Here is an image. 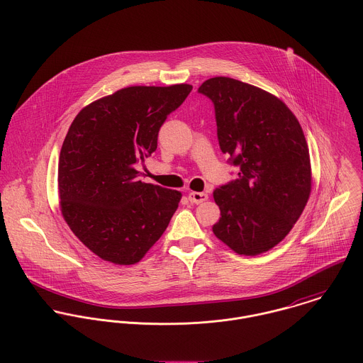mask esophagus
I'll return each instance as SVG.
<instances>
[{
    "label": "esophagus",
    "instance_id": "1",
    "mask_svg": "<svg viewBox=\"0 0 363 363\" xmlns=\"http://www.w3.org/2000/svg\"><path fill=\"white\" fill-rule=\"evenodd\" d=\"M189 200L193 204H201V203L207 201L208 194H206V193H199V191H191V193H189Z\"/></svg>",
    "mask_w": 363,
    "mask_h": 363
}]
</instances>
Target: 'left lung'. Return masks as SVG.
I'll use <instances>...</instances> for the list:
<instances>
[{
    "label": "left lung",
    "mask_w": 363,
    "mask_h": 363,
    "mask_svg": "<svg viewBox=\"0 0 363 363\" xmlns=\"http://www.w3.org/2000/svg\"><path fill=\"white\" fill-rule=\"evenodd\" d=\"M199 92L215 106L220 151L240 167L236 180L213 190L220 218L212 232L238 255L265 253L291 232L311 196L303 130L286 104L255 85L215 77Z\"/></svg>",
    "instance_id": "8db88e82"
}]
</instances>
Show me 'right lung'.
Masks as SVG:
<instances>
[{
  "instance_id": "right-lung-1",
  "label": "right lung",
  "mask_w": 363,
  "mask_h": 363,
  "mask_svg": "<svg viewBox=\"0 0 363 363\" xmlns=\"http://www.w3.org/2000/svg\"><path fill=\"white\" fill-rule=\"evenodd\" d=\"M191 89L123 88L85 106L69 125L58 159L61 213L104 261L138 262L179 207L180 191L143 183L135 164L155 152L162 124Z\"/></svg>"
}]
</instances>
